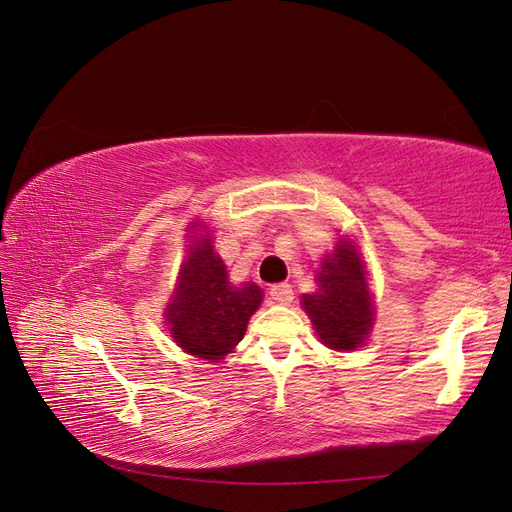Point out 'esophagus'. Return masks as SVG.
I'll use <instances>...</instances> for the list:
<instances>
[{
  "mask_svg": "<svg viewBox=\"0 0 512 512\" xmlns=\"http://www.w3.org/2000/svg\"><path fill=\"white\" fill-rule=\"evenodd\" d=\"M269 294H271V299L275 303H280V305H290L292 299H294V290H292L290 284H275L269 290Z\"/></svg>",
  "mask_w": 512,
  "mask_h": 512,
  "instance_id": "esophagus-1",
  "label": "esophagus"
}]
</instances>
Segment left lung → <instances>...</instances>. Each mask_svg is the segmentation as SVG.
Here are the masks:
<instances>
[{
    "label": "left lung",
    "instance_id": "left-lung-1",
    "mask_svg": "<svg viewBox=\"0 0 512 512\" xmlns=\"http://www.w3.org/2000/svg\"><path fill=\"white\" fill-rule=\"evenodd\" d=\"M303 307L312 318L322 344L333 350H354L371 327V297L354 245L339 241L318 273V292L303 294Z\"/></svg>",
    "mask_w": 512,
    "mask_h": 512
}]
</instances>
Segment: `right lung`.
Returning <instances> with one entry per match:
<instances>
[{
	"instance_id": "1",
	"label": "right lung",
	"mask_w": 512,
	"mask_h": 512,
	"mask_svg": "<svg viewBox=\"0 0 512 512\" xmlns=\"http://www.w3.org/2000/svg\"><path fill=\"white\" fill-rule=\"evenodd\" d=\"M262 301L256 284L232 286L211 239L194 237L166 320L175 342L198 359L220 361L239 344Z\"/></svg>"
}]
</instances>
